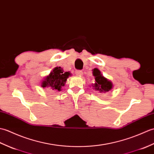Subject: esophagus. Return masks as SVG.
<instances>
[{
	"mask_svg": "<svg viewBox=\"0 0 154 154\" xmlns=\"http://www.w3.org/2000/svg\"><path fill=\"white\" fill-rule=\"evenodd\" d=\"M75 74H76V75H78V76H82V75L83 74V72L82 70H77L75 71Z\"/></svg>",
	"mask_w": 154,
	"mask_h": 154,
	"instance_id": "obj_1",
	"label": "esophagus"
}]
</instances>
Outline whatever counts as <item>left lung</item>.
Returning <instances> with one entry per match:
<instances>
[{
  "instance_id": "8db88e82",
  "label": "left lung",
  "mask_w": 154,
  "mask_h": 154,
  "mask_svg": "<svg viewBox=\"0 0 154 154\" xmlns=\"http://www.w3.org/2000/svg\"><path fill=\"white\" fill-rule=\"evenodd\" d=\"M93 75L95 76V83L93 86L95 90L101 92L109 91L112 87V84L110 81H109L107 78L103 76L101 74V72L97 68H94L93 70Z\"/></svg>"
}]
</instances>
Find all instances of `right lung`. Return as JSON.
<instances>
[{"mask_svg": "<svg viewBox=\"0 0 154 154\" xmlns=\"http://www.w3.org/2000/svg\"><path fill=\"white\" fill-rule=\"evenodd\" d=\"M70 75V73L68 72H63V70L60 67L54 68L43 82L42 87L60 91L61 87L64 86L66 79Z\"/></svg>", "mask_w": 154, "mask_h": 154, "instance_id": "add662e5", "label": "right lung"}]
</instances>
